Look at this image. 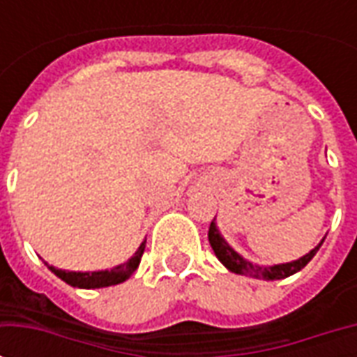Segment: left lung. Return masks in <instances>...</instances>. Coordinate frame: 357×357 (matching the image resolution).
Segmentation results:
<instances>
[{
  "label": "left lung",
  "mask_w": 357,
  "mask_h": 357,
  "mask_svg": "<svg viewBox=\"0 0 357 357\" xmlns=\"http://www.w3.org/2000/svg\"><path fill=\"white\" fill-rule=\"evenodd\" d=\"M208 241L210 247L214 250V255L220 262L224 264L225 268L233 271V273H239V275H248L255 277V279H266V281H275V279H284V277L292 275L296 273L300 269L304 268L312 258L315 256V252L319 250V247L323 245V237L319 241V245L314 247L307 255L300 256L298 260H292V262H284V264H273V266H258V264H252L250 260H247L245 256H241L235 248L227 243V241L222 237V233L218 229L216 225V218L212 220L208 229Z\"/></svg>",
  "instance_id": "left-lung-1"
}]
</instances>
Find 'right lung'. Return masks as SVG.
I'll list each match as a JSON object with an SVG mask.
<instances>
[{"label": "right lung", "instance_id": "right-lung-1", "mask_svg": "<svg viewBox=\"0 0 357 357\" xmlns=\"http://www.w3.org/2000/svg\"><path fill=\"white\" fill-rule=\"evenodd\" d=\"M145 243H147V239L141 243L139 248L135 250V255L128 262L118 264L112 269H101V271H66V269H59L55 266H50V264H45V266L59 279H63L70 287H78V289H101V287L124 283L126 279L132 277V273L137 269V266L141 262V256H143V250H145Z\"/></svg>", "mask_w": 357, "mask_h": 357}]
</instances>
